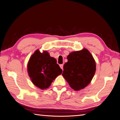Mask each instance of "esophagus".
Masks as SVG:
<instances>
[{
	"instance_id": "obj_1",
	"label": "esophagus",
	"mask_w": 120,
	"mask_h": 120,
	"mask_svg": "<svg viewBox=\"0 0 120 120\" xmlns=\"http://www.w3.org/2000/svg\"><path fill=\"white\" fill-rule=\"evenodd\" d=\"M60 68L61 69H63V64H60Z\"/></svg>"
}]
</instances>
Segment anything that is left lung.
I'll return each mask as SVG.
<instances>
[{"label":"left lung","mask_w":120,"mask_h":120,"mask_svg":"<svg viewBox=\"0 0 120 120\" xmlns=\"http://www.w3.org/2000/svg\"><path fill=\"white\" fill-rule=\"evenodd\" d=\"M63 66L62 76L70 87L79 91L90 83L95 74L96 64L90 52L86 49L73 52Z\"/></svg>","instance_id":"obj_1"}]
</instances>
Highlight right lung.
Instances as JSON below:
<instances>
[{"instance_id":"obj_1","label":"right lung","mask_w":120,"mask_h":120,"mask_svg":"<svg viewBox=\"0 0 120 120\" xmlns=\"http://www.w3.org/2000/svg\"><path fill=\"white\" fill-rule=\"evenodd\" d=\"M62 70L55 58L46 51L41 52L37 49L30 56L27 63V73L32 83L41 90L49 87Z\"/></svg>"}]
</instances>
